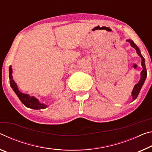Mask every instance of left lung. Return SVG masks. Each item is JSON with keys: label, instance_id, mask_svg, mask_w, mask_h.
<instances>
[{"label": "left lung", "instance_id": "8db88e82", "mask_svg": "<svg viewBox=\"0 0 152 152\" xmlns=\"http://www.w3.org/2000/svg\"><path fill=\"white\" fill-rule=\"evenodd\" d=\"M126 42H129V43H130L131 46L136 50L137 53L138 55L141 57V65H142V67H143V70H142V71L141 72L140 80H139L138 83H137L135 86H134V88H133V91H132L133 100H135V99L137 98L139 91H140L141 89V88H142V86L143 85L144 82H145V79H146V77H147V70H146L145 64V59H144L143 56L141 55L140 50H139V48H138L136 44L134 43L133 40H131V39H127Z\"/></svg>", "mask_w": 152, "mask_h": 152}]
</instances>
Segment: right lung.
I'll list each match as a JSON object with an SVG mask.
<instances>
[{
  "label": "right lung",
  "instance_id": "right-lung-1",
  "mask_svg": "<svg viewBox=\"0 0 152 152\" xmlns=\"http://www.w3.org/2000/svg\"><path fill=\"white\" fill-rule=\"evenodd\" d=\"M9 79H10V86H11L12 89H13L15 93L17 94L20 100L22 103H23L25 106L27 108H30L32 109H35V110H40V109H44L47 108L46 104H42L39 102V100L37 98H35L34 96H29L28 94H23L19 90L15 82L14 81L13 79V76H12V73H13V70H12L11 66L9 67Z\"/></svg>",
  "mask_w": 152,
  "mask_h": 152
}]
</instances>
